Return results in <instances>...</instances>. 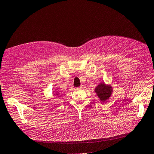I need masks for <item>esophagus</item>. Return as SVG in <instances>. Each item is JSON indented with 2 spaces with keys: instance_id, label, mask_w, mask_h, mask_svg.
<instances>
[{
  "instance_id": "34e87169",
  "label": "esophagus",
  "mask_w": 154,
  "mask_h": 154,
  "mask_svg": "<svg viewBox=\"0 0 154 154\" xmlns=\"http://www.w3.org/2000/svg\"><path fill=\"white\" fill-rule=\"evenodd\" d=\"M83 85H82V86H80V88H83Z\"/></svg>"
}]
</instances>
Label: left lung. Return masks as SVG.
<instances>
[{"label": "left lung", "mask_w": 154, "mask_h": 154, "mask_svg": "<svg viewBox=\"0 0 154 154\" xmlns=\"http://www.w3.org/2000/svg\"><path fill=\"white\" fill-rule=\"evenodd\" d=\"M111 87L106 86L104 83H101L100 84L95 88V92L99 96L101 101H105L110 97L112 93Z\"/></svg>", "instance_id": "1"}]
</instances>
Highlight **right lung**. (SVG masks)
Segmentation results:
<instances>
[{
  "instance_id": "right-lung-1",
  "label": "right lung",
  "mask_w": 154,
  "mask_h": 154,
  "mask_svg": "<svg viewBox=\"0 0 154 154\" xmlns=\"http://www.w3.org/2000/svg\"><path fill=\"white\" fill-rule=\"evenodd\" d=\"M54 95H58V94H54Z\"/></svg>"
}]
</instances>
